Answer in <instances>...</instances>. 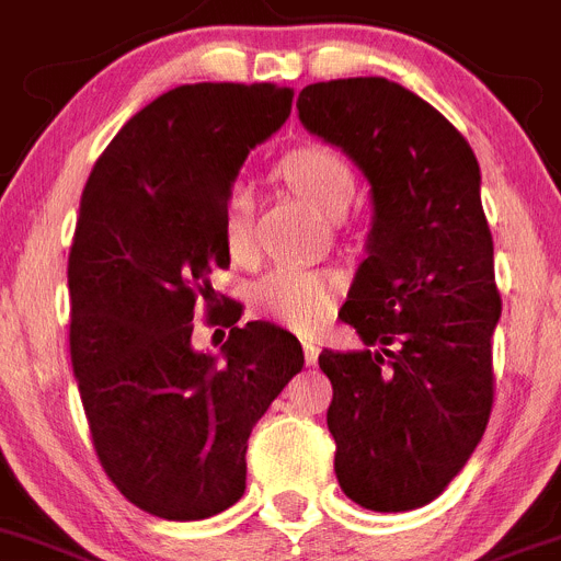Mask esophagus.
<instances>
[{"mask_svg": "<svg viewBox=\"0 0 561 561\" xmlns=\"http://www.w3.org/2000/svg\"><path fill=\"white\" fill-rule=\"evenodd\" d=\"M305 363L307 366H316L318 363V346L312 341H305Z\"/></svg>", "mask_w": 561, "mask_h": 561, "instance_id": "obj_1", "label": "esophagus"}]
</instances>
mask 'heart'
<instances>
[{"label": "heart", "instance_id": "1", "mask_svg": "<svg viewBox=\"0 0 561 561\" xmlns=\"http://www.w3.org/2000/svg\"><path fill=\"white\" fill-rule=\"evenodd\" d=\"M276 175L296 198L321 218L337 220L355 198V175L350 164L321 145H305L282 156ZM224 245L231 260H245L254 245V193L234 184L224 201ZM341 293V276L327 271L279 268L256 285L254 299L265 312L296 332H316L330 318Z\"/></svg>", "mask_w": 561, "mask_h": 561}]
</instances>
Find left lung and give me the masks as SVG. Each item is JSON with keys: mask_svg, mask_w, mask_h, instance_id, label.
<instances>
[{"mask_svg": "<svg viewBox=\"0 0 561 561\" xmlns=\"http://www.w3.org/2000/svg\"><path fill=\"white\" fill-rule=\"evenodd\" d=\"M296 108L371 186L366 260L337 318L377 350L318 355L335 476L357 506L411 512L461 472L492 411L501 293L481 168L431 103L386 78L305 85Z\"/></svg>", "mask_w": 561, "mask_h": 561, "instance_id": "8db88e82", "label": "left lung"}]
</instances>
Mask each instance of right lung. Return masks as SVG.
Returning <instances> with one entry per match:
<instances>
[{
	"label": "right lung",
	"instance_id": "1",
	"mask_svg": "<svg viewBox=\"0 0 561 561\" xmlns=\"http://www.w3.org/2000/svg\"><path fill=\"white\" fill-rule=\"evenodd\" d=\"M290 105L274 83L179 85L119 128L85 181L69 251L75 380L105 476L153 517L234 506L251 427L305 366L282 327H234L240 307L220 355L193 346L195 301L220 310L209 274L229 265L226 195Z\"/></svg>",
	"mask_w": 561,
	"mask_h": 561
}]
</instances>
